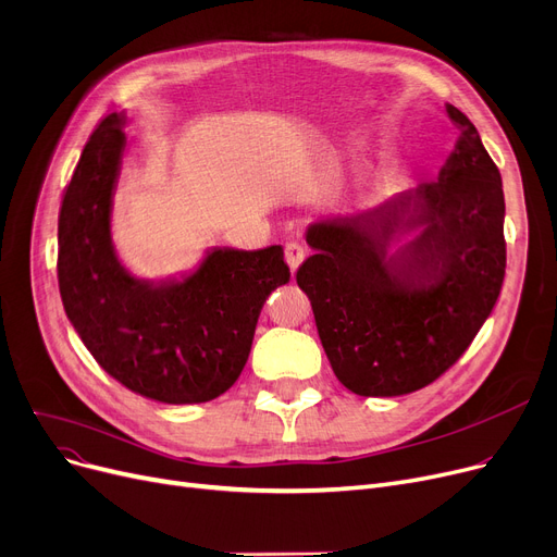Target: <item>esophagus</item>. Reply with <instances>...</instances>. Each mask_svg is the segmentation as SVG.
Masks as SVG:
<instances>
[{"instance_id":"1","label":"esophagus","mask_w":557,"mask_h":557,"mask_svg":"<svg viewBox=\"0 0 557 557\" xmlns=\"http://www.w3.org/2000/svg\"><path fill=\"white\" fill-rule=\"evenodd\" d=\"M304 256H306V249L297 240H289L285 245V262L289 264V270L293 272L304 262Z\"/></svg>"}]
</instances>
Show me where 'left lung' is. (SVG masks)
Listing matches in <instances>:
<instances>
[{
    "instance_id": "obj_1",
    "label": "left lung",
    "mask_w": 557,
    "mask_h": 557,
    "mask_svg": "<svg viewBox=\"0 0 557 557\" xmlns=\"http://www.w3.org/2000/svg\"><path fill=\"white\" fill-rule=\"evenodd\" d=\"M460 138L440 178L347 218L314 222L297 272L337 381L360 396L431 385L471 344L506 276V199L479 131L446 103ZM414 232L410 244L403 235Z\"/></svg>"
}]
</instances>
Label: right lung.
Listing matches in <instances>:
<instances>
[{
	"mask_svg": "<svg viewBox=\"0 0 557 557\" xmlns=\"http://www.w3.org/2000/svg\"><path fill=\"white\" fill-rule=\"evenodd\" d=\"M124 145V115H106L63 193L57 270L65 314L126 389L174 406L218 399L243 372L264 301L289 281L283 249L213 251L176 285L134 281L109 237Z\"/></svg>",
	"mask_w": 557,
	"mask_h": 557,
	"instance_id": "1",
	"label": "right lung"
}]
</instances>
